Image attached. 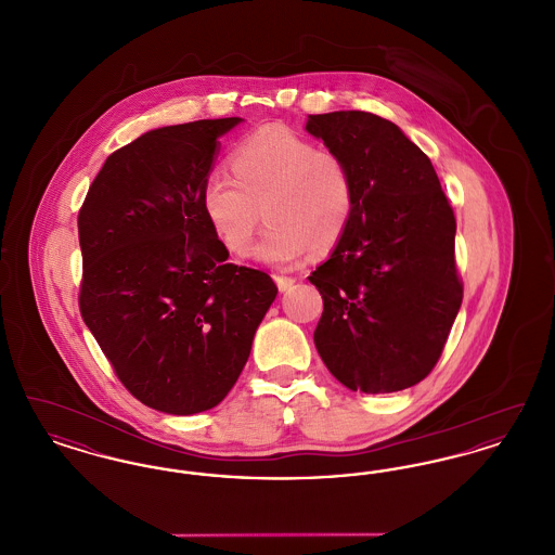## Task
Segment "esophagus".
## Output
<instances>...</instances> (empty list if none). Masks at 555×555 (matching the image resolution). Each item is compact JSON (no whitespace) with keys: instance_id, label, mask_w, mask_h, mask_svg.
<instances>
[{"instance_id":"34e87169","label":"esophagus","mask_w":555,"mask_h":555,"mask_svg":"<svg viewBox=\"0 0 555 555\" xmlns=\"http://www.w3.org/2000/svg\"><path fill=\"white\" fill-rule=\"evenodd\" d=\"M274 283H276L279 291H289L291 287L295 285V279H293V276H281V274H276V276H274Z\"/></svg>"}]
</instances>
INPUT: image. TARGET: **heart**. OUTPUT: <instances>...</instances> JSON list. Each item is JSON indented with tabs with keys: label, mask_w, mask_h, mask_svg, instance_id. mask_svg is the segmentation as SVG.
<instances>
[{
	"label": "heart",
	"mask_w": 555,
	"mask_h": 555,
	"mask_svg": "<svg viewBox=\"0 0 555 555\" xmlns=\"http://www.w3.org/2000/svg\"><path fill=\"white\" fill-rule=\"evenodd\" d=\"M233 175L214 170L202 185V208L229 254L243 256L262 211L268 220L251 256L272 266L297 264L308 249L331 251L356 210L353 175L339 154L287 127H266L233 154Z\"/></svg>",
	"instance_id": "heart-1"
}]
</instances>
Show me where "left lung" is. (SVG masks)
<instances>
[{
	"label": "left lung",
	"instance_id": "left-lung-1",
	"mask_svg": "<svg viewBox=\"0 0 555 555\" xmlns=\"http://www.w3.org/2000/svg\"><path fill=\"white\" fill-rule=\"evenodd\" d=\"M306 131L347 162L356 210L308 276L322 295L314 344L351 391L396 393L435 369L462 306L455 218L423 150L370 112L308 116Z\"/></svg>",
	"mask_w": 555,
	"mask_h": 555
}]
</instances>
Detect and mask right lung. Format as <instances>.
Returning a JSON list of instances; mask_svg holds the SVG:
<instances>
[{
    "label": "right lung",
    "instance_id": "1",
    "mask_svg": "<svg viewBox=\"0 0 555 555\" xmlns=\"http://www.w3.org/2000/svg\"><path fill=\"white\" fill-rule=\"evenodd\" d=\"M241 122L143 132L107 156L80 208L82 320L132 396L172 416L229 396L279 293L227 262L202 208L218 139Z\"/></svg>",
    "mask_w": 555,
    "mask_h": 555
}]
</instances>
